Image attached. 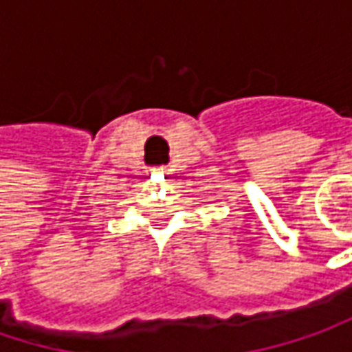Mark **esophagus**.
Listing matches in <instances>:
<instances>
[{"mask_svg":"<svg viewBox=\"0 0 352 352\" xmlns=\"http://www.w3.org/2000/svg\"><path fill=\"white\" fill-rule=\"evenodd\" d=\"M157 171H160V173H169V171H171V169H167V167H160V169H157Z\"/></svg>","mask_w":352,"mask_h":352,"instance_id":"obj_1","label":"esophagus"}]
</instances>
